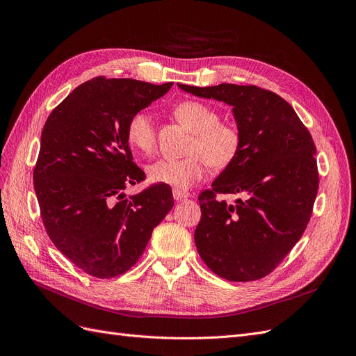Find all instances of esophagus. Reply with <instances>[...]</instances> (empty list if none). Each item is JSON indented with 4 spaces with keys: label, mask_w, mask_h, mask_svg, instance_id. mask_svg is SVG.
<instances>
[{
    "label": "esophagus",
    "mask_w": 356,
    "mask_h": 356,
    "mask_svg": "<svg viewBox=\"0 0 356 356\" xmlns=\"http://www.w3.org/2000/svg\"><path fill=\"white\" fill-rule=\"evenodd\" d=\"M189 196H191V193H188V192L179 191V189H173V197H175V200H181V199H186V197H189Z\"/></svg>",
    "instance_id": "obj_1"
}]
</instances>
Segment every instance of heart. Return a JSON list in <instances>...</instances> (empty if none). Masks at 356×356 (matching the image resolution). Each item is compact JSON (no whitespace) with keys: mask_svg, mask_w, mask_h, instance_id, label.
Returning <instances> with one entry per match:
<instances>
[{"mask_svg":"<svg viewBox=\"0 0 356 356\" xmlns=\"http://www.w3.org/2000/svg\"><path fill=\"white\" fill-rule=\"evenodd\" d=\"M173 117L192 131L180 160H159L148 167L149 180L186 191L207 175L208 165L215 170L229 167L239 156L242 129L234 120H219V112L200 101H183L173 108ZM127 140L143 154L156 149V128L147 112L138 111L127 124Z\"/></svg>","mask_w":356,"mask_h":356,"instance_id":"heart-1","label":"heart"}]
</instances>
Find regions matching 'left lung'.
Instances as JSON below:
<instances>
[{
	"mask_svg": "<svg viewBox=\"0 0 356 356\" xmlns=\"http://www.w3.org/2000/svg\"><path fill=\"white\" fill-rule=\"evenodd\" d=\"M200 98L232 105L242 129L236 160L199 195L195 244L215 274L229 282L268 275L302 238L319 189L316 145L293 106L255 85H180ZM218 194H238L234 204Z\"/></svg>",
	"mask_w": 356,
	"mask_h": 356,
	"instance_id": "1",
	"label": "left lung"
}]
</instances>
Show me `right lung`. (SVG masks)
<instances>
[{
	"label": "right lung",
	"mask_w": 356,
	"mask_h": 356,
	"mask_svg": "<svg viewBox=\"0 0 356 356\" xmlns=\"http://www.w3.org/2000/svg\"><path fill=\"white\" fill-rule=\"evenodd\" d=\"M172 85L93 78L73 89L43 127L33 173L43 225L54 247L92 277L128 271L173 208L167 184L128 199L122 193L145 179L133 161L127 124Z\"/></svg>",
	"instance_id": "1"
}]
</instances>
